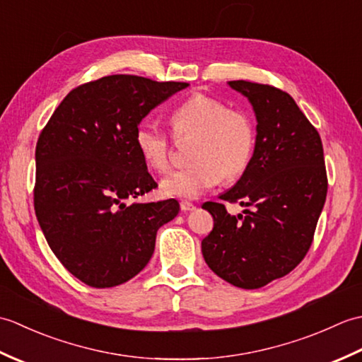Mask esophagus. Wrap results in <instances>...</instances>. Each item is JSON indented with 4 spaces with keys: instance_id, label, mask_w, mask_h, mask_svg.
<instances>
[{
    "instance_id": "esophagus-1",
    "label": "esophagus",
    "mask_w": 362,
    "mask_h": 362,
    "mask_svg": "<svg viewBox=\"0 0 362 362\" xmlns=\"http://www.w3.org/2000/svg\"><path fill=\"white\" fill-rule=\"evenodd\" d=\"M194 209H196L194 204H191V202H188V201H182V202H180V210H182V211H193Z\"/></svg>"
}]
</instances>
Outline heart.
Here are the masks:
<instances>
[{
    "label": "heart",
    "instance_id": "heart-1",
    "mask_svg": "<svg viewBox=\"0 0 362 362\" xmlns=\"http://www.w3.org/2000/svg\"><path fill=\"white\" fill-rule=\"evenodd\" d=\"M169 122L177 140L194 136V141L188 156L193 165L161 180L165 196L196 199L222 179L233 180L247 169L255 148V127L245 113L197 93L175 107ZM135 146L153 171L165 173L169 168L171 140L156 122L146 121L136 127Z\"/></svg>",
    "mask_w": 362,
    "mask_h": 362
}]
</instances>
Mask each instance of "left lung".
<instances>
[{
    "label": "left lung",
    "instance_id": "1",
    "mask_svg": "<svg viewBox=\"0 0 362 362\" xmlns=\"http://www.w3.org/2000/svg\"><path fill=\"white\" fill-rule=\"evenodd\" d=\"M227 83L250 103L257 136L247 169L219 199L250 210L232 216L222 204L205 202L214 226L202 255L222 280L258 289L289 274L310 249L328 188L324 148L288 93L247 81Z\"/></svg>",
    "mask_w": 362,
    "mask_h": 362
}]
</instances>
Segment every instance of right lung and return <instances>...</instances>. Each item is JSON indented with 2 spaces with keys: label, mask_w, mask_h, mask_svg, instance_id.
Listing matches in <instances>:
<instances>
[{
  "label": "right lung",
  "mask_w": 362,
  "mask_h": 362,
  "mask_svg": "<svg viewBox=\"0 0 362 362\" xmlns=\"http://www.w3.org/2000/svg\"><path fill=\"white\" fill-rule=\"evenodd\" d=\"M187 82L113 74L71 90L35 148L34 209L54 255L88 286L141 272L175 199L132 202L157 187L135 146L141 119Z\"/></svg>",
  "instance_id": "add662e5"
}]
</instances>
